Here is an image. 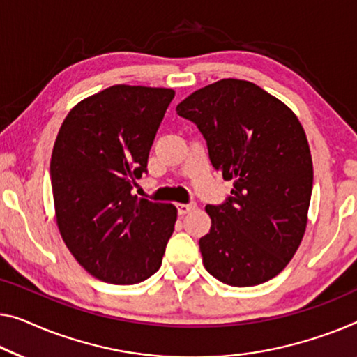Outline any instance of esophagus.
<instances>
[{
  "mask_svg": "<svg viewBox=\"0 0 357 357\" xmlns=\"http://www.w3.org/2000/svg\"><path fill=\"white\" fill-rule=\"evenodd\" d=\"M176 208H178L179 215L184 216V215H188V213H190L192 210H195L197 208V204H195V202H190V204H178Z\"/></svg>",
  "mask_w": 357,
  "mask_h": 357,
  "instance_id": "obj_1",
  "label": "esophagus"
}]
</instances>
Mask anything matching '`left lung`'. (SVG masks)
Instances as JSON below:
<instances>
[{"instance_id":"left-lung-1","label":"left lung","mask_w":357,"mask_h":357,"mask_svg":"<svg viewBox=\"0 0 357 357\" xmlns=\"http://www.w3.org/2000/svg\"><path fill=\"white\" fill-rule=\"evenodd\" d=\"M176 112L204 135L213 167L234 181L222 204L205 206V269L232 287L275 278L300 247L312 192L310 144L296 115L255 83L234 78L192 93Z\"/></svg>"}]
</instances>
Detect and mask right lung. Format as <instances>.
<instances>
[{
	"label": "right lung",
	"mask_w": 357,
	"mask_h": 357,
	"mask_svg": "<svg viewBox=\"0 0 357 357\" xmlns=\"http://www.w3.org/2000/svg\"><path fill=\"white\" fill-rule=\"evenodd\" d=\"M173 89L115 84L77 104L51 157L57 226L99 280L131 285L157 273L176 222L172 204L132 195Z\"/></svg>",
	"instance_id": "1"
}]
</instances>
